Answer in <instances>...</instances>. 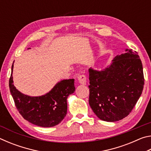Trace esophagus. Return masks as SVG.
Segmentation results:
<instances>
[{"label":"esophagus","instance_id":"34e87169","mask_svg":"<svg viewBox=\"0 0 151 151\" xmlns=\"http://www.w3.org/2000/svg\"><path fill=\"white\" fill-rule=\"evenodd\" d=\"M78 81L79 82V83L81 84V85H85L86 84V76L84 75H79L78 76Z\"/></svg>","mask_w":151,"mask_h":151}]
</instances>
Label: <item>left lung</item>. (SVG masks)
Segmentation results:
<instances>
[{"mask_svg":"<svg viewBox=\"0 0 151 151\" xmlns=\"http://www.w3.org/2000/svg\"><path fill=\"white\" fill-rule=\"evenodd\" d=\"M89 104L102 121L115 122L129 115L144 86L142 64L137 52L126 49L111 65L98 70L90 68Z\"/></svg>","mask_w":151,"mask_h":151,"instance_id":"obj_1","label":"left lung"}]
</instances>
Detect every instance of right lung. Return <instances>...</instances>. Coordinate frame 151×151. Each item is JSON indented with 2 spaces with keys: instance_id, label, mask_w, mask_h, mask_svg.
<instances>
[{
  "instance_id": "right-lung-1",
  "label": "right lung",
  "mask_w": 151,
  "mask_h": 151,
  "mask_svg": "<svg viewBox=\"0 0 151 151\" xmlns=\"http://www.w3.org/2000/svg\"><path fill=\"white\" fill-rule=\"evenodd\" d=\"M13 66L12 64L9 88L15 105L22 116L39 127H52L59 124L67 112L68 96L75 91V79L59 81L44 95L30 96L20 93L14 86Z\"/></svg>"
}]
</instances>
